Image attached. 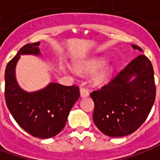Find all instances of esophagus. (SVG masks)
I'll use <instances>...</instances> for the list:
<instances>
[{
	"mask_svg": "<svg viewBox=\"0 0 160 160\" xmlns=\"http://www.w3.org/2000/svg\"><path fill=\"white\" fill-rule=\"evenodd\" d=\"M80 92V97H88V95H89V92H88V90L86 88H81Z\"/></svg>",
	"mask_w": 160,
	"mask_h": 160,
	"instance_id": "esophagus-1",
	"label": "esophagus"
}]
</instances>
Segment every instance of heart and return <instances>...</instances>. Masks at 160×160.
Wrapping results in <instances>:
<instances>
[{
  "instance_id": "b5f03b06",
  "label": "heart",
  "mask_w": 160,
  "mask_h": 160,
  "mask_svg": "<svg viewBox=\"0 0 160 160\" xmlns=\"http://www.w3.org/2000/svg\"><path fill=\"white\" fill-rule=\"evenodd\" d=\"M103 63H104L103 58H95L80 62L76 64V66H77V69L80 72H90L100 68ZM112 67L111 65H108V64L103 65L102 68L98 70L93 76V83L97 86L102 85L103 83L107 81L109 77L112 74Z\"/></svg>"
}]
</instances>
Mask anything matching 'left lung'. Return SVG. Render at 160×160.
<instances>
[{"instance_id": "8db88e82", "label": "left lung", "mask_w": 160, "mask_h": 160, "mask_svg": "<svg viewBox=\"0 0 160 160\" xmlns=\"http://www.w3.org/2000/svg\"><path fill=\"white\" fill-rule=\"evenodd\" d=\"M132 48L142 52L136 45ZM90 97L95 103L93 119L102 133L112 137L134 133L146 120L156 97L150 59L139 55Z\"/></svg>"}]
</instances>
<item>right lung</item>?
<instances>
[{"instance_id":"right-lung-1","label":"right lung","mask_w":160,"mask_h":160,"mask_svg":"<svg viewBox=\"0 0 160 160\" xmlns=\"http://www.w3.org/2000/svg\"><path fill=\"white\" fill-rule=\"evenodd\" d=\"M41 42L26 44L7 64L5 70V101L17 123L31 135L50 138L65 126L70 111L80 97L77 86L49 83L41 90L26 92L18 84L15 69L21 55H40Z\"/></svg>"}]
</instances>
